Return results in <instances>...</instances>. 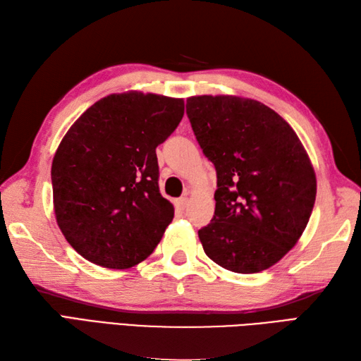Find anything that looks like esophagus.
Segmentation results:
<instances>
[{"label": "esophagus", "instance_id": "obj_1", "mask_svg": "<svg viewBox=\"0 0 361 361\" xmlns=\"http://www.w3.org/2000/svg\"><path fill=\"white\" fill-rule=\"evenodd\" d=\"M188 203H189L188 197H181L177 201H175V207H177L178 211H184V209H186V206H188Z\"/></svg>", "mask_w": 361, "mask_h": 361}]
</instances>
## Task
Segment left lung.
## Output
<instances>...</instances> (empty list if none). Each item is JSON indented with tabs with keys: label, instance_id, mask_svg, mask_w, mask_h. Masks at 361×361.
Segmentation results:
<instances>
[{
	"label": "left lung",
	"instance_id": "1",
	"mask_svg": "<svg viewBox=\"0 0 361 361\" xmlns=\"http://www.w3.org/2000/svg\"><path fill=\"white\" fill-rule=\"evenodd\" d=\"M186 114L216 171L214 219L198 231L206 255L232 272L267 269L295 246L312 214L317 180L303 145L255 99L190 97Z\"/></svg>",
	"mask_w": 361,
	"mask_h": 361
}]
</instances>
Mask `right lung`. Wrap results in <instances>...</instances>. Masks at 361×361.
<instances>
[{
    "label": "right lung",
    "mask_w": 361,
    "mask_h": 361,
    "mask_svg": "<svg viewBox=\"0 0 361 361\" xmlns=\"http://www.w3.org/2000/svg\"><path fill=\"white\" fill-rule=\"evenodd\" d=\"M181 98L112 94L67 130L52 163L63 235L90 263L128 269L146 259L173 219L158 188L155 149L177 129Z\"/></svg>",
    "instance_id": "obj_1"
}]
</instances>
